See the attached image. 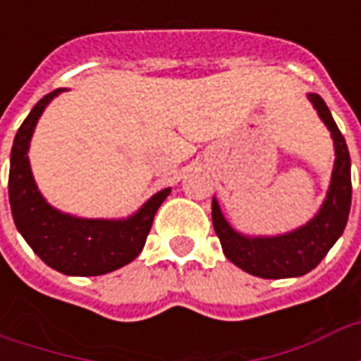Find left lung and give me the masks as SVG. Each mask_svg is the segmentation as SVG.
<instances>
[{"mask_svg": "<svg viewBox=\"0 0 361 361\" xmlns=\"http://www.w3.org/2000/svg\"><path fill=\"white\" fill-rule=\"evenodd\" d=\"M307 98L331 131L334 142L333 176L317 214L303 226L286 234L245 235L230 226L220 211L216 197H212V226L222 243L224 255L235 267L259 279H294L307 274L323 261L348 222L352 204L348 147L325 100L315 92H310Z\"/></svg>", "mask_w": 361, "mask_h": 361, "instance_id": "obj_1", "label": "left lung"}]
</instances>
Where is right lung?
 I'll use <instances>...</instances> for the list:
<instances>
[{
    "label": "right lung",
    "instance_id": "right-lung-1",
    "mask_svg": "<svg viewBox=\"0 0 361 361\" xmlns=\"http://www.w3.org/2000/svg\"><path fill=\"white\" fill-rule=\"evenodd\" d=\"M67 89L46 94L15 135L9 166V204L15 226L38 257L69 276H98L131 263L145 247L158 207L172 188L150 197L127 219H81L51 207L36 185L28 147L46 106Z\"/></svg>",
    "mask_w": 361,
    "mask_h": 361
}]
</instances>
